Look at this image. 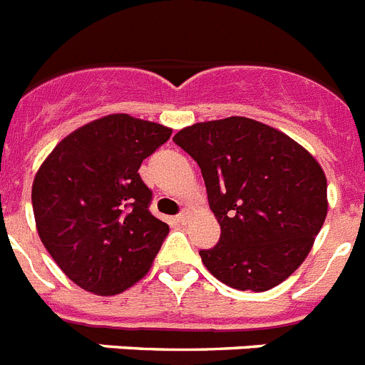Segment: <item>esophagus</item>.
Returning a JSON list of instances; mask_svg holds the SVG:
<instances>
[{
  "label": "esophagus",
  "instance_id": "1",
  "mask_svg": "<svg viewBox=\"0 0 365 365\" xmlns=\"http://www.w3.org/2000/svg\"><path fill=\"white\" fill-rule=\"evenodd\" d=\"M176 220H178V222H180V225H185V222H187V220H189V211L183 210L182 213H180V215H176Z\"/></svg>",
  "mask_w": 365,
  "mask_h": 365
}]
</instances>
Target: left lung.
Segmentation results:
<instances>
[{
	"label": "left lung",
	"instance_id": "left-lung-1",
	"mask_svg": "<svg viewBox=\"0 0 365 365\" xmlns=\"http://www.w3.org/2000/svg\"><path fill=\"white\" fill-rule=\"evenodd\" d=\"M174 143L198 163L220 225L207 271L241 292H267L299 269L327 217V178L308 150L245 116L183 128Z\"/></svg>",
	"mask_w": 365,
	"mask_h": 365
}]
</instances>
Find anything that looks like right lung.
<instances>
[{"label":"right lung","instance_id":"right-lung-1","mask_svg":"<svg viewBox=\"0 0 365 365\" xmlns=\"http://www.w3.org/2000/svg\"><path fill=\"white\" fill-rule=\"evenodd\" d=\"M173 130L130 115H107L55 146L33 182L38 235L79 287L116 295L150 271L168 225L150 213L143 159Z\"/></svg>","mask_w":365,"mask_h":365}]
</instances>
